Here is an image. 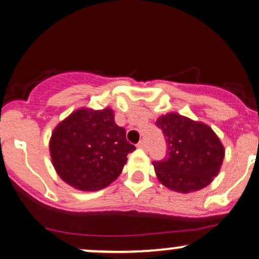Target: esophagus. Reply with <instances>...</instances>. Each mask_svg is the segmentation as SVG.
<instances>
[{
	"label": "esophagus",
	"mask_w": 259,
	"mask_h": 259,
	"mask_svg": "<svg viewBox=\"0 0 259 259\" xmlns=\"http://www.w3.org/2000/svg\"><path fill=\"white\" fill-rule=\"evenodd\" d=\"M138 148H140V149H145V148H146V143H145V140H140V142L138 143Z\"/></svg>",
	"instance_id": "1"
}]
</instances>
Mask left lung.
Instances as JSON below:
<instances>
[{"label":"left lung","mask_w":259,"mask_h":259,"mask_svg":"<svg viewBox=\"0 0 259 259\" xmlns=\"http://www.w3.org/2000/svg\"><path fill=\"white\" fill-rule=\"evenodd\" d=\"M166 143L163 160L153 161L161 184L179 193L203 189L218 174L224 148L215 133L203 122L193 121L176 113L155 121Z\"/></svg>","instance_id":"1"}]
</instances>
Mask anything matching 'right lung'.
<instances>
[{
  "mask_svg": "<svg viewBox=\"0 0 259 259\" xmlns=\"http://www.w3.org/2000/svg\"><path fill=\"white\" fill-rule=\"evenodd\" d=\"M135 146L115 124L111 109H80L55 127L52 164L64 182L80 190H99L114 182Z\"/></svg>",
  "mask_w": 259,
  "mask_h": 259,
  "instance_id": "1",
  "label": "right lung"
}]
</instances>
